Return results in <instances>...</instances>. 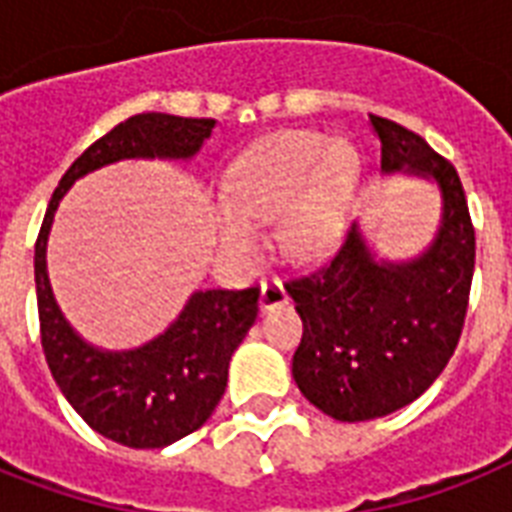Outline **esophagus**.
<instances>
[{"label": "esophagus", "mask_w": 512, "mask_h": 512, "mask_svg": "<svg viewBox=\"0 0 512 512\" xmlns=\"http://www.w3.org/2000/svg\"><path fill=\"white\" fill-rule=\"evenodd\" d=\"M289 300L287 289H284V284H281V279H265L263 287H260V308L263 311H271V308H279V305H284Z\"/></svg>", "instance_id": "esophagus-1"}]
</instances>
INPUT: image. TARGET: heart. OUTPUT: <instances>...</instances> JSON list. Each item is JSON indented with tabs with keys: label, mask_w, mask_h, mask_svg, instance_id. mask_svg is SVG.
<instances>
[{
	"label": "heart",
	"mask_w": 512,
	"mask_h": 512,
	"mask_svg": "<svg viewBox=\"0 0 512 512\" xmlns=\"http://www.w3.org/2000/svg\"><path fill=\"white\" fill-rule=\"evenodd\" d=\"M353 175L348 148L329 146L319 135L268 140L225 177L228 199L215 207L217 236L233 257H249L260 247L257 223L279 217V241L289 255H324L342 236Z\"/></svg>",
	"instance_id": "heart-1"
}]
</instances>
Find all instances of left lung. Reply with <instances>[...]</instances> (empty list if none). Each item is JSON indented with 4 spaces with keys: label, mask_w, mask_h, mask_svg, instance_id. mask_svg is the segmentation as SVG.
<instances>
[{
    "label": "left lung",
    "mask_w": 512,
    "mask_h": 512,
    "mask_svg": "<svg viewBox=\"0 0 512 512\" xmlns=\"http://www.w3.org/2000/svg\"><path fill=\"white\" fill-rule=\"evenodd\" d=\"M382 170L433 177L444 223L414 263H374L356 225L337 252L287 279L303 319L292 358L297 388L340 422H364L412 404L436 382L460 342L476 268V228L454 164L417 132L369 114Z\"/></svg>",
    "instance_id": "1"
}]
</instances>
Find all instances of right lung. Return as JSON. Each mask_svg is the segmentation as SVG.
<instances>
[{
  "instance_id": "obj_1",
  "label": "right lung",
  "mask_w": 512,
  "mask_h": 512,
  "mask_svg": "<svg viewBox=\"0 0 512 512\" xmlns=\"http://www.w3.org/2000/svg\"><path fill=\"white\" fill-rule=\"evenodd\" d=\"M215 130V119L138 114L98 138L60 177L34 247L36 308L52 377L92 430L132 449H162L199 430L228 385V361L257 319L260 287L207 289L156 340L135 350H98L79 340L55 305L44 249L52 215L84 172L127 156L188 159Z\"/></svg>"
}]
</instances>
